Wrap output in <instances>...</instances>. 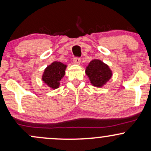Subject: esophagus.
<instances>
[{"label":"esophagus","mask_w":151,"mask_h":151,"mask_svg":"<svg viewBox=\"0 0 151 151\" xmlns=\"http://www.w3.org/2000/svg\"><path fill=\"white\" fill-rule=\"evenodd\" d=\"M73 62L74 64H76V65H79L81 62V59L79 58H74Z\"/></svg>","instance_id":"1"}]
</instances>
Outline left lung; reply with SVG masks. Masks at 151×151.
I'll use <instances>...</instances> for the list:
<instances>
[{
    "instance_id": "obj_1",
    "label": "left lung",
    "mask_w": 151,
    "mask_h": 151,
    "mask_svg": "<svg viewBox=\"0 0 151 151\" xmlns=\"http://www.w3.org/2000/svg\"><path fill=\"white\" fill-rule=\"evenodd\" d=\"M86 74L93 86L101 87L111 79V70L109 66L99 60H93L86 67Z\"/></svg>"
}]
</instances>
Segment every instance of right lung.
I'll return each instance as SVG.
<instances>
[{"label":"right lung","mask_w":151,"mask_h":151,"mask_svg":"<svg viewBox=\"0 0 151 151\" xmlns=\"http://www.w3.org/2000/svg\"><path fill=\"white\" fill-rule=\"evenodd\" d=\"M67 66L62 62H54L47 66L42 75V81L52 89H58L60 86V81L65 74Z\"/></svg>","instance_id":"1"}]
</instances>
